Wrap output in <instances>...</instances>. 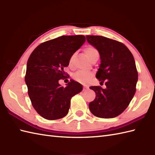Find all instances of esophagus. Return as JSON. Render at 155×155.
<instances>
[{
  "label": "esophagus",
  "instance_id": "esophagus-1",
  "mask_svg": "<svg viewBox=\"0 0 155 155\" xmlns=\"http://www.w3.org/2000/svg\"><path fill=\"white\" fill-rule=\"evenodd\" d=\"M88 89V87H84L83 88V91H87Z\"/></svg>",
  "mask_w": 155,
  "mask_h": 155
}]
</instances>
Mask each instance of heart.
<instances>
[{
    "mask_svg": "<svg viewBox=\"0 0 155 155\" xmlns=\"http://www.w3.org/2000/svg\"><path fill=\"white\" fill-rule=\"evenodd\" d=\"M84 52L85 54H86L87 57L88 58H90L94 53L97 52V50L93 47H88L85 49ZM72 60V58H71L70 61H69V64L71 63ZM92 76H93V74H92L91 72L79 71L77 72V73L74 75V78L75 80H77L78 82H81V83H87V82H88L91 79Z\"/></svg>",
    "mask_w": 155,
    "mask_h": 155,
    "instance_id": "obj_1",
    "label": "heart"
}]
</instances>
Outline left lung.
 Returning a JSON list of instances; mask_svg holds the SVG:
<instances>
[{"label": "left lung", "mask_w": 155, "mask_h": 155, "mask_svg": "<svg viewBox=\"0 0 155 155\" xmlns=\"http://www.w3.org/2000/svg\"><path fill=\"white\" fill-rule=\"evenodd\" d=\"M88 43L99 52L96 77L106 81V88L94 86L96 94L89 103L92 114L99 118L116 117L126 109L136 92L138 72L133 55L124 44L102 36L87 35Z\"/></svg>", "instance_id": "left-lung-1"}]
</instances>
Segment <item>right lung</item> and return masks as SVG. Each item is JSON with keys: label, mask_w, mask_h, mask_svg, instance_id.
<instances>
[{"label": "right lung", "mask_w": 155, "mask_h": 155, "mask_svg": "<svg viewBox=\"0 0 155 155\" xmlns=\"http://www.w3.org/2000/svg\"><path fill=\"white\" fill-rule=\"evenodd\" d=\"M85 41L84 35L61 36L38 45L29 57L25 78L28 94L32 107L46 119L65 117L72 97L83 90L74 81L66 87L58 81L65 77L64 68Z\"/></svg>", "instance_id": "add662e5"}]
</instances>
